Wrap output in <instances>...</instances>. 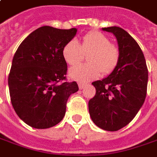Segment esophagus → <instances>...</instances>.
I'll use <instances>...</instances> for the list:
<instances>
[{
	"label": "esophagus",
	"mask_w": 157,
	"mask_h": 157,
	"mask_svg": "<svg viewBox=\"0 0 157 157\" xmlns=\"http://www.w3.org/2000/svg\"><path fill=\"white\" fill-rule=\"evenodd\" d=\"M78 88H79L80 90H82L84 87H85V85H86V84H85V83H78Z\"/></svg>",
	"instance_id": "34e87169"
}]
</instances>
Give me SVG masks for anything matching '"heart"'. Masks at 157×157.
<instances>
[{
	"label": "heart",
	"instance_id": "obj_1",
	"mask_svg": "<svg viewBox=\"0 0 157 157\" xmlns=\"http://www.w3.org/2000/svg\"><path fill=\"white\" fill-rule=\"evenodd\" d=\"M88 64L78 65L69 71L70 77L78 81H90L102 74H109L117 67L120 50L117 45L110 43L109 38L99 31L85 35L81 43L70 40L62 48V57L70 66L78 64L84 54H88Z\"/></svg>",
	"mask_w": 157,
	"mask_h": 157
}]
</instances>
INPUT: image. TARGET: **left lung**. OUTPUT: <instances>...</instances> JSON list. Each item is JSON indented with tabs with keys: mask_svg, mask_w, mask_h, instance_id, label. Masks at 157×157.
Wrapping results in <instances>:
<instances>
[{
	"mask_svg": "<svg viewBox=\"0 0 157 157\" xmlns=\"http://www.w3.org/2000/svg\"><path fill=\"white\" fill-rule=\"evenodd\" d=\"M102 31L115 36L120 60L109 76L92 83L96 95L89 101V112L98 127L114 132L129 124L144 104L148 69L141 48L128 32L117 26Z\"/></svg>",
	"mask_w": 157,
	"mask_h": 157,
	"instance_id": "1",
	"label": "left lung"
}]
</instances>
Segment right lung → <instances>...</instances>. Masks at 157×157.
Returning a JSON list of instances; mask_svg holds the SVG:
<instances>
[{
  "mask_svg": "<svg viewBox=\"0 0 157 157\" xmlns=\"http://www.w3.org/2000/svg\"><path fill=\"white\" fill-rule=\"evenodd\" d=\"M76 33V28L40 27L13 56L8 76L11 102L18 116L33 128L46 129L61 121L68 97L78 90L76 82L65 81L67 65L62 57L64 45Z\"/></svg>",
  "mask_w": 157,
  "mask_h": 157,
  "instance_id": "add662e5",
  "label": "right lung"
}]
</instances>
